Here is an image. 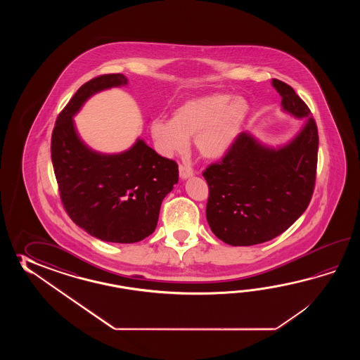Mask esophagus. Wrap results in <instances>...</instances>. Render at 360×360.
Returning a JSON list of instances; mask_svg holds the SVG:
<instances>
[{
    "label": "esophagus",
    "mask_w": 360,
    "mask_h": 360,
    "mask_svg": "<svg viewBox=\"0 0 360 360\" xmlns=\"http://www.w3.org/2000/svg\"><path fill=\"white\" fill-rule=\"evenodd\" d=\"M179 174H180V177L185 180V179H189V177L193 176V169L189 167V166H186V165H180V167H179Z\"/></svg>",
    "instance_id": "34e87169"
}]
</instances>
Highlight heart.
<instances>
[{
    "label": "heart",
    "instance_id": "1",
    "mask_svg": "<svg viewBox=\"0 0 360 360\" xmlns=\"http://www.w3.org/2000/svg\"><path fill=\"white\" fill-rule=\"evenodd\" d=\"M251 113L248 101L229 94H211L177 107L171 121L157 118L149 126L150 138L163 157L183 154L189 139L208 160L221 158L234 146Z\"/></svg>",
    "mask_w": 360,
    "mask_h": 360
}]
</instances>
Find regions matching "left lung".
<instances>
[{
	"mask_svg": "<svg viewBox=\"0 0 360 360\" xmlns=\"http://www.w3.org/2000/svg\"><path fill=\"white\" fill-rule=\"evenodd\" d=\"M282 112L304 120L279 146L242 132L220 163L203 172L210 197L206 217L216 237L230 245L268 242L288 229L311 199L318 160V129L310 109L291 86L271 81Z\"/></svg>",
	"mask_w": 360,
	"mask_h": 360,
	"instance_id": "left-lung-1",
	"label": "left lung"
}]
</instances>
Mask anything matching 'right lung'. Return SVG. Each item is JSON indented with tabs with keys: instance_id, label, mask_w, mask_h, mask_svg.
Wrapping results in <instances>:
<instances>
[{
	"instance_id": "1",
	"label": "right lung",
	"mask_w": 360,
	"mask_h": 360,
	"mask_svg": "<svg viewBox=\"0 0 360 360\" xmlns=\"http://www.w3.org/2000/svg\"><path fill=\"white\" fill-rule=\"evenodd\" d=\"M129 84L104 75L82 84L55 123L51 160L60 198L79 228L104 242L135 243L157 226L162 200L179 181L176 162L155 153L141 138L121 153L87 146L73 117L95 94Z\"/></svg>"
}]
</instances>
